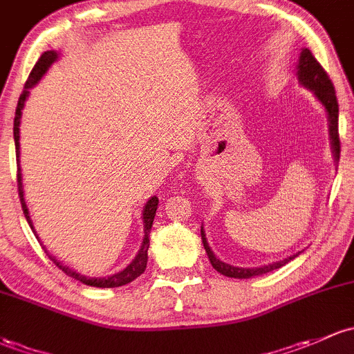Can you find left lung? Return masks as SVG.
Here are the masks:
<instances>
[{
    "mask_svg": "<svg viewBox=\"0 0 354 354\" xmlns=\"http://www.w3.org/2000/svg\"><path fill=\"white\" fill-rule=\"evenodd\" d=\"M297 77L299 82L307 89H310L314 93V96L317 97V101L324 106L326 113H328V121H329V138H330V147H333L334 160L339 162V153H341V142H339V131H337V118H339V106H337V97L336 91H334L333 82H330L329 75L326 74V71L322 69L321 64L315 60V57L310 54L309 48H302L299 57L297 64ZM201 236H203V245L206 250L209 261L211 265L218 270L219 273H223L224 277H231V279H252V277L263 275V273L272 272L283 267L285 263H288L290 260H294L295 257H299V253L287 257L285 260L275 261V263L263 265V267H254V268H241V267H233V265H227L224 261L216 258V254L212 253V250L209 248V243L204 233L203 226H201Z\"/></svg>",
    "mask_w": 354,
    "mask_h": 354,
    "instance_id": "obj_1",
    "label": "left lung"
}]
</instances>
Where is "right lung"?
<instances>
[{
  "label": "right lung",
  "mask_w": 354,
  "mask_h": 354,
  "mask_svg": "<svg viewBox=\"0 0 354 354\" xmlns=\"http://www.w3.org/2000/svg\"><path fill=\"white\" fill-rule=\"evenodd\" d=\"M59 59V54H57L55 50H47L41 54V57L39 59V62L35 64V67H33V71L30 72L28 75V81H26L25 84V89L24 93H21L20 100H18V106H17V111H15V121H13V136H15V148H17V163H18V176H17V180H18V196H20V201H21V209H24V214L26 218V221H28L30 227H32V231L35 233V230H33V224H32V219H30V214H28V207H26V203H25V194H24V184H21V169H20V120H21V111H24V106H25V101L26 97H28L30 94V89H32L33 86L39 84V81L41 77H44L45 72L48 71V67L52 66V64L55 62V60ZM157 206H158V197H150L148 199V203L145 204V207H143V233H145V236H143V243L142 246H140L138 253H136L135 260L131 261L130 265H128L127 268L121 270V272L115 273V275L111 277H102V279H97V277H94V279H91V277H86V275H81V273L74 272V270L66 267V265H62L60 261H57L54 257H50V260L54 261V263L62 270L66 275L72 277V279L79 280V282L86 283V285H91V287H100V288H113V287H121V285H127L133 282V280L136 279V277L142 275L143 272H145L147 268V261H148V246H150V230H151V224H153V219H155V212H157ZM37 236V233H35ZM39 238V236H37Z\"/></svg>",
  "instance_id": "1"
}]
</instances>
